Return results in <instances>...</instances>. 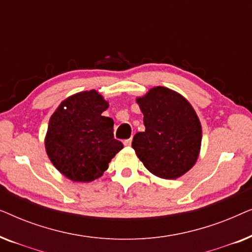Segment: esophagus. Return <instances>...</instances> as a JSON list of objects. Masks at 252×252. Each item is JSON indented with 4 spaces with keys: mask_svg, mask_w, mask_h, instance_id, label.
<instances>
[{
    "mask_svg": "<svg viewBox=\"0 0 252 252\" xmlns=\"http://www.w3.org/2000/svg\"><path fill=\"white\" fill-rule=\"evenodd\" d=\"M132 140H133V137H132V136H130V137H129V139H127V140H125V141H124V144H125V146H126V147H129V146H130V144H132Z\"/></svg>",
    "mask_w": 252,
    "mask_h": 252,
    "instance_id": "obj_1",
    "label": "esophagus"
}]
</instances>
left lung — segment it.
<instances>
[{
  "label": "left lung",
  "instance_id": "1",
  "mask_svg": "<svg viewBox=\"0 0 252 252\" xmlns=\"http://www.w3.org/2000/svg\"><path fill=\"white\" fill-rule=\"evenodd\" d=\"M136 103L146 127L133 137L139 159L158 178L172 180L187 173L197 160L202 143L201 122L190 103L161 86L149 89Z\"/></svg>",
  "mask_w": 252,
  "mask_h": 252
}]
</instances>
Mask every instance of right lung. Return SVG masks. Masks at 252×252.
I'll list each match as a JSON object with an SVG mask.
<instances>
[{"label":"right lung","mask_w":252,"mask_h":252,"mask_svg":"<svg viewBox=\"0 0 252 252\" xmlns=\"http://www.w3.org/2000/svg\"><path fill=\"white\" fill-rule=\"evenodd\" d=\"M108 108L109 102L92 89L68 96L50 117L44 137L46 153L70 180L98 179L124 148L113 137V120L102 116Z\"/></svg>","instance_id":"right-lung-1"}]
</instances>
